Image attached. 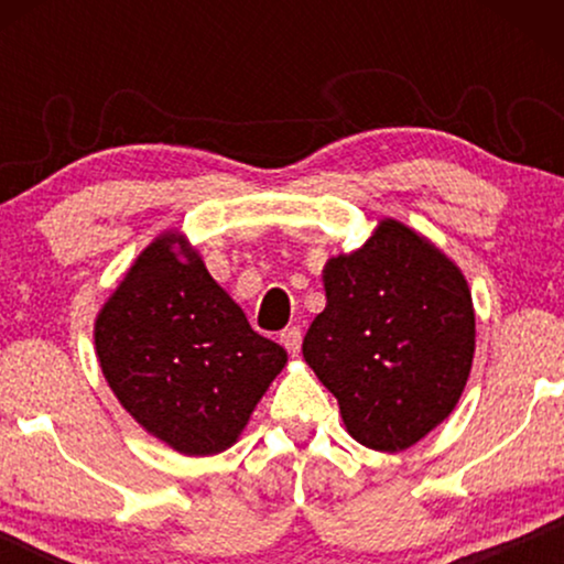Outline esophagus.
I'll list each match as a JSON object with an SVG mask.
<instances>
[{"mask_svg":"<svg viewBox=\"0 0 564 564\" xmlns=\"http://www.w3.org/2000/svg\"><path fill=\"white\" fill-rule=\"evenodd\" d=\"M280 341H282L284 349H288L292 357H295V354L300 351V344H303V330H300V326L284 328L280 334Z\"/></svg>","mask_w":564,"mask_h":564,"instance_id":"34e87169","label":"esophagus"}]
</instances>
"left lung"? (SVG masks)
I'll list each match as a JSON object with an SVG mask.
<instances>
[{
	"label": "left lung",
	"mask_w": 564,
	"mask_h": 564,
	"mask_svg": "<svg viewBox=\"0 0 564 564\" xmlns=\"http://www.w3.org/2000/svg\"><path fill=\"white\" fill-rule=\"evenodd\" d=\"M323 282L328 303L305 334V361L359 444L408 449L454 411L473 367L465 276L426 238L382 220L359 251L328 261Z\"/></svg>",
	"instance_id": "obj_1"
}]
</instances>
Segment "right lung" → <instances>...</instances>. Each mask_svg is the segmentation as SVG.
<instances>
[{"instance_id": "add662e5", "label": "right lung", "mask_w": 564, "mask_h": 564, "mask_svg": "<svg viewBox=\"0 0 564 564\" xmlns=\"http://www.w3.org/2000/svg\"><path fill=\"white\" fill-rule=\"evenodd\" d=\"M174 234L145 249L95 326L99 367L122 408L189 457L236 442L288 351L259 336ZM184 246V241H182Z\"/></svg>"}]
</instances>
